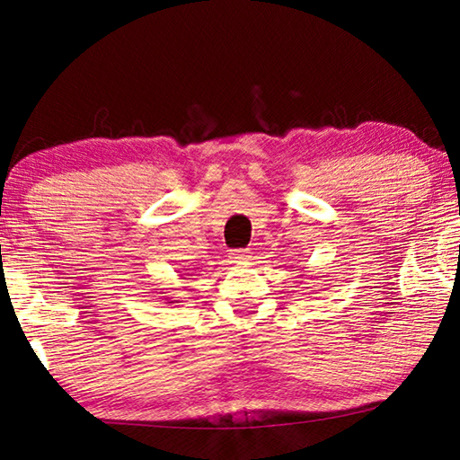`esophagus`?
Returning <instances> with one entry per match:
<instances>
[{
  "instance_id": "34e87169",
  "label": "esophagus",
  "mask_w": 460,
  "mask_h": 460,
  "mask_svg": "<svg viewBox=\"0 0 460 460\" xmlns=\"http://www.w3.org/2000/svg\"><path fill=\"white\" fill-rule=\"evenodd\" d=\"M231 260L235 263L247 261V260H252V252H249V249H235V252L231 253Z\"/></svg>"
}]
</instances>
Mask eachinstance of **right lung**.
<instances>
[{"mask_svg":"<svg viewBox=\"0 0 460 460\" xmlns=\"http://www.w3.org/2000/svg\"><path fill=\"white\" fill-rule=\"evenodd\" d=\"M166 305H170V302H166Z\"/></svg>","mask_w":460,"mask_h":460,"instance_id":"right-lung-1","label":"right lung"}]
</instances>
